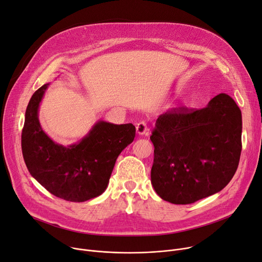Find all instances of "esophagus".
<instances>
[{
	"mask_svg": "<svg viewBox=\"0 0 262 262\" xmlns=\"http://www.w3.org/2000/svg\"><path fill=\"white\" fill-rule=\"evenodd\" d=\"M136 132L139 135H147L148 134V128H147V124L142 120L136 125Z\"/></svg>",
	"mask_w": 262,
	"mask_h": 262,
	"instance_id": "1",
	"label": "esophagus"
}]
</instances>
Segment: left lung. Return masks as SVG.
I'll return each instance as SVG.
<instances>
[{"mask_svg":"<svg viewBox=\"0 0 262 262\" xmlns=\"http://www.w3.org/2000/svg\"><path fill=\"white\" fill-rule=\"evenodd\" d=\"M241 132V111L226 93L203 109L179 107L159 115L150 136L155 192L171 204L189 205L223 190L239 164Z\"/></svg>","mask_w":262,"mask_h":262,"instance_id":"1","label":"left lung"}]
</instances>
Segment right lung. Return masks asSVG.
<instances>
[{
  "label": "right lung",
  "mask_w": 262,
  "mask_h": 262,
  "mask_svg": "<svg viewBox=\"0 0 262 262\" xmlns=\"http://www.w3.org/2000/svg\"><path fill=\"white\" fill-rule=\"evenodd\" d=\"M49 84L31 96L22 131V152L31 176L56 197L83 203L103 194L118 155L135 137L132 124L104 120L91 128L77 144L54 143L38 120V108Z\"/></svg>",
  "instance_id": "1"
}]
</instances>
